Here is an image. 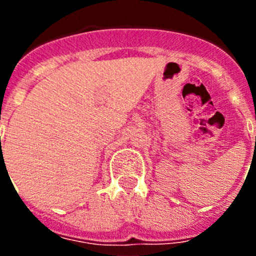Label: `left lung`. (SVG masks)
<instances>
[{"label": "left lung", "mask_w": 256, "mask_h": 256, "mask_svg": "<svg viewBox=\"0 0 256 256\" xmlns=\"http://www.w3.org/2000/svg\"><path fill=\"white\" fill-rule=\"evenodd\" d=\"M255 142H256V137H255ZM255 146H256V144H255Z\"/></svg>", "instance_id": "obj_1"}]
</instances>
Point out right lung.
<instances>
[{
    "mask_svg": "<svg viewBox=\"0 0 256 256\" xmlns=\"http://www.w3.org/2000/svg\"><path fill=\"white\" fill-rule=\"evenodd\" d=\"M1 159H2V158H1Z\"/></svg>",
    "mask_w": 256,
    "mask_h": 256,
    "instance_id": "add662e5",
    "label": "right lung"
}]
</instances>
